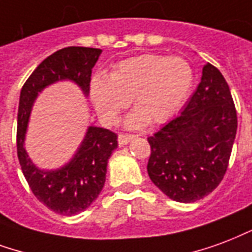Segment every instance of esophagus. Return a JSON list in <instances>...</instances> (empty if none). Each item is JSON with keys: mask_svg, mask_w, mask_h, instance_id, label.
Here are the masks:
<instances>
[{"mask_svg": "<svg viewBox=\"0 0 252 252\" xmlns=\"http://www.w3.org/2000/svg\"><path fill=\"white\" fill-rule=\"evenodd\" d=\"M133 139H135V136L133 135H124V133H121V135H119V137H117V141H119V145L123 147V145H126L129 141L133 140Z\"/></svg>", "mask_w": 252, "mask_h": 252, "instance_id": "34e87169", "label": "esophagus"}]
</instances>
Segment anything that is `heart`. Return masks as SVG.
<instances>
[{
    "instance_id": "1",
    "label": "heart",
    "mask_w": 252,
    "mask_h": 252,
    "mask_svg": "<svg viewBox=\"0 0 252 252\" xmlns=\"http://www.w3.org/2000/svg\"><path fill=\"white\" fill-rule=\"evenodd\" d=\"M193 72L180 57L141 55L123 60L109 76L96 73L89 84L91 98L107 124L132 100L136 111L126 117L128 128L164 123L183 107L191 92Z\"/></svg>"
}]
</instances>
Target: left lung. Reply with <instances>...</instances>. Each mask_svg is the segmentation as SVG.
<instances>
[{"label":"left lung","mask_w":252,"mask_h":252,"mask_svg":"<svg viewBox=\"0 0 252 252\" xmlns=\"http://www.w3.org/2000/svg\"><path fill=\"white\" fill-rule=\"evenodd\" d=\"M238 117L228 84L207 63L183 112L148 137L147 171L152 183L180 203L200 200L224 176Z\"/></svg>","instance_id":"8db88e82"}]
</instances>
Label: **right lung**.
I'll list each match as a JSON object with an SVG mask.
<instances>
[{"instance_id":"obj_1","label":"right lung","mask_w":252,"mask_h":252,"mask_svg":"<svg viewBox=\"0 0 252 252\" xmlns=\"http://www.w3.org/2000/svg\"><path fill=\"white\" fill-rule=\"evenodd\" d=\"M101 52L84 46L57 50L34 69L20 93L17 155L22 173L34 196L60 215H76L97 199L105 183L108 159L117 148V135L105 128L88 126L79 150L69 163L57 169H41L32 161L24 145L32 107L38 93L63 80L77 84L88 96L92 68Z\"/></svg>"}]
</instances>
